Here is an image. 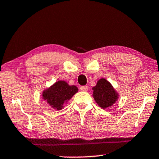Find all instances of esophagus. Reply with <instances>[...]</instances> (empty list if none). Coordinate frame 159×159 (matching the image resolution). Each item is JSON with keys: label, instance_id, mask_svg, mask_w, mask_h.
Wrapping results in <instances>:
<instances>
[{"label": "esophagus", "instance_id": "1", "mask_svg": "<svg viewBox=\"0 0 159 159\" xmlns=\"http://www.w3.org/2000/svg\"><path fill=\"white\" fill-rule=\"evenodd\" d=\"M80 90L82 91H85V92H86V91H88V86H80Z\"/></svg>", "mask_w": 159, "mask_h": 159}]
</instances>
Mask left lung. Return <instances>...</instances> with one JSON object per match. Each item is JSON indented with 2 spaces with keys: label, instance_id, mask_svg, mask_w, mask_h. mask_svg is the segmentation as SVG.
Segmentation results:
<instances>
[{
  "label": "left lung",
  "instance_id": "1",
  "mask_svg": "<svg viewBox=\"0 0 159 159\" xmlns=\"http://www.w3.org/2000/svg\"><path fill=\"white\" fill-rule=\"evenodd\" d=\"M93 90L94 99L102 109L112 106L118 98V94L105 79H99Z\"/></svg>",
  "mask_w": 159,
  "mask_h": 159
}]
</instances>
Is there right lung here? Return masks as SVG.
Listing matches in <instances>:
<instances>
[{"mask_svg":"<svg viewBox=\"0 0 159 159\" xmlns=\"http://www.w3.org/2000/svg\"><path fill=\"white\" fill-rule=\"evenodd\" d=\"M78 92L75 85H69L64 80H60L43 92V98L53 109L60 110L72 96Z\"/></svg>","mask_w":159,"mask_h":159,"instance_id":"obj_1","label":"right lung"}]
</instances>
